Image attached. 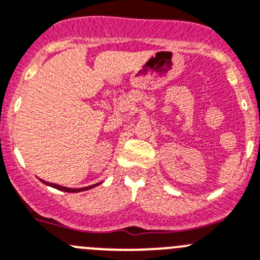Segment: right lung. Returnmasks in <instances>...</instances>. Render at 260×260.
Segmentation results:
<instances>
[{
	"label": "right lung",
	"mask_w": 260,
	"mask_h": 260,
	"mask_svg": "<svg viewBox=\"0 0 260 260\" xmlns=\"http://www.w3.org/2000/svg\"><path fill=\"white\" fill-rule=\"evenodd\" d=\"M41 181H42L43 183H45V185L51 186V187H53V188H57V190L65 191V192H81V191H87V190H89V188H93V187H96V186L100 185V183H96V185L88 186V187H82V188H69V187H64V186L55 185V183H50V182H46V181H43V179H41Z\"/></svg>",
	"instance_id": "right-lung-1"
}]
</instances>
